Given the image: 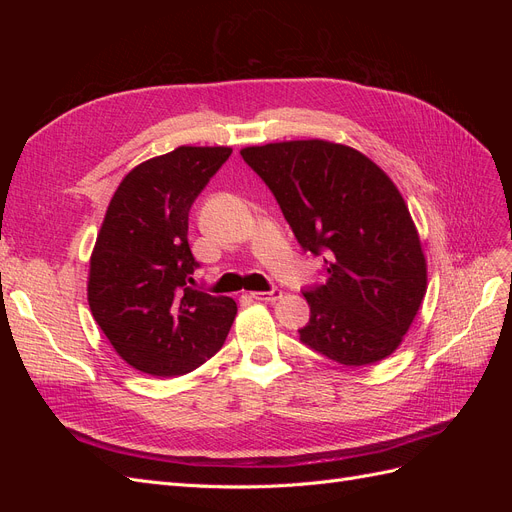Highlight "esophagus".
Returning a JSON list of instances; mask_svg holds the SVG:
<instances>
[{
	"label": "esophagus",
	"instance_id": "34e87169",
	"mask_svg": "<svg viewBox=\"0 0 512 512\" xmlns=\"http://www.w3.org/2000/svg\"><path fill=\"white\" fill-rule=\"evenodd\" d=\"M252 299H256V301H277V299H282V290L280 288H271V290H267V292H252Z\"/></svg>",
	"mask_w": 512,
	"mask_h": 512
}]
</instances>
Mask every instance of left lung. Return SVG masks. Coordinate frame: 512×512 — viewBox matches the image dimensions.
I'll list each match as a JSON object with an SVG mask.
<instances>
[{
	"mask_svg": "<svg viewBox=\"0 0 512 512\" xmlns=\"http://www.w3.org/2000/svg\"><path fill=\"white\" fill-rule=\"evenodd\" d=\"M327 282L303 297L305 346L348 367L393 354L423 303L427 262L395 183L361 151L329 141L241 149Z\"/></svg>",
	"mask_w": 512,
	"mask_h": 512,
	"instance_id": "8db88e82",
	"label": "left lung"
}]
</instances>
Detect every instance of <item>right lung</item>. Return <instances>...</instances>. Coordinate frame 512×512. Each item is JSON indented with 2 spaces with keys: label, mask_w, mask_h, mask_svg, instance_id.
<instances>
[{
  "label": "right lung",
  "mask_w": 512,
  "mask_h": 512,
  "mask_svg": "<svg viewBox=\"0 0 512 512\" xmlns=\"http://www.w3.org/2000/svg\"><path fill=\"white\" fill-rule=\"evenodd\" d=\"M230 147H177L123 177L89 262L87 299L123 361L173 378L218 352L237 314L230 297L194 288L188 218Z\"/></svg>",
  "instance_id": "add662e5"
}]
</instances>
